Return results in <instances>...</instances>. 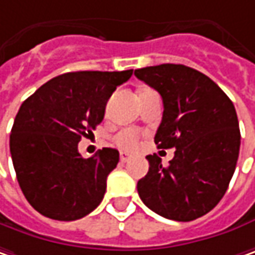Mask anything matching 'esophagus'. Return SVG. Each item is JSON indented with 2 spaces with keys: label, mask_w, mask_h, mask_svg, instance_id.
<instances>
[{
  "label": "esophagus",
  "mask_w": 255,
  "mask_h": 255,
  "mask_svg": "<svg viewBox=\"0 0 255 255\" xmlns=\"http://www.w3.org/2000/svg\"><path fill=\"white\" fill-rule=\"evenodd\" d=\"M129 158H131V157L128 155L127 152H121V154H120V160H121V162H128Z\"/></svg>",
  "instance_id": "1"
}]
</instances>
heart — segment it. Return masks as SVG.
<instances>
[{
    "instance_id": "obj_1",
    "label": "heart",
    "mask_w": 255,
    "mask_h": 255,
    "mask_svg": "<svg viewBox=\"0 0 255 255\" xmlns=\"http://www.w3.org/2000/svg\"><path fill=\"white\" fill-rule=\"evenodd\" d=\"M114 141L118 147L127 151H134L138 145V132L134 129H123L114 137Z\"/></svg>"
}]
</instances>
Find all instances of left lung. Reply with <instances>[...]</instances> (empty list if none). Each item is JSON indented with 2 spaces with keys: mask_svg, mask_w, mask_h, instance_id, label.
Returning <instances> with one entry per match:
<instances>
[{
  "mask_svg": "<svg viewBox=\"0 0 255 255\" xmlns=\"http://www.w3.org/2000/svg\"><path fill=\"white\" fill-rule=\"evenodd\" d=\"M134 74L162 98L157 147L175 148L167 167L158 155H147L148 172L137 184L139 198L158 216L193 221L220 203L236 170L241 135L234 104L211 78L181 64Z\"/></svg>",
  "mask_w": 255,
  "mask_h": 255,
  "instance_id": "8db88e82",
  "label": "left lung"
}]
</instances>
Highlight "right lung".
Wrapping results in <instances>:
<instances>
[{"label": "right lung", "mask_w": 255, "mask_h": 255, "mask_svg": "<svg viewBox=\"0 0 255 255\" xmlns=\"http://www.w3.org/2000/svg\"><path fill=\"white\" fill-rule=\"evenodd\" d=\"M127 71L67 72L41 85L21 104L9 135V151L21 191L39 214L74 221L100 205L107 177L120 154L100 149L90 158L78 152L103 121L107 101Z\"/></svg>", "instance_id": "obj_1"}]
</instances>
